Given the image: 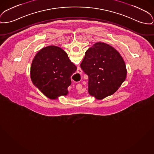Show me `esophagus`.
Wrapping results in <instances>:
<instances>
[{"mask_svg":"<svg viewBox=\"0 0 154 154\" xmlns=\"http://www.w3.org/2000/svg\"><path fill=\"white\" fill-rule=\"evenodd\" d=\"M82 70L81 69V68L80 67H78V69H77V73L78 74H82Z\"/></svg>","mask_w":154,"mask_h":154,"instance_id":"34e87169","label":"esophagus"}]
</instances>
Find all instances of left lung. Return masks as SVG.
Returning <instances> with one entry per match:
<instances>
[{"label": "left lung", "mask_w": 154, "mask_h": 154, "mask_svg": "<svg viewBox=\"0 0 154 154\" xmlns=\"http://www.w3.org/2000/svg\"><path fill=\"white\" fill-rule=\"evenodd\" d=\"M88 76V92L98 100L114 94L126 79L125 63L118 51L103 42L95 44L80 64Z\"/></svg>", "instance_id": "obj_1"}]
</instances>
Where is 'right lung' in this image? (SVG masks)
I'll list each match as a JSON object with an SVG mask.
<instances>
[{
    "label": "right lung",
    "instance_id": "obj_1",
    "mask_svg": "<svg viewBox=\"0 0 154 154\" xmlns=\"http://www.w3.org/2000/svg\"><path fill=\"white\" fill-rule=\"evenodd\" d=\"M77 70L63 50L49 46L36 54L31 67V78L34 84L50 99L66 95L72 83L71 76Z\"/></svg>",
    "mask_w": 154,
    "mask_h": 154
}]
</instances>
